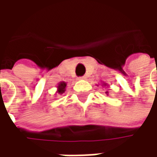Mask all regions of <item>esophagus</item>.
I'll return each instance as SVG.
<instances>
[{
    "instance_id": "obj_1",
    "label": "esophagus",
    "mask_w": 157,
    "mask_h": 157,
    "mask_svg": "<svg viewBox=\"0 0 157 157\" xmlns=\"http://www.w3.org/2000/svg\"><path fill=\"white\" fill-rule=\"evenodd\" d=\"M78 80H86V76H81V77H79Z\"/></svg>"
}]
</instances>
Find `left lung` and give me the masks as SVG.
I'll return each instance as SVG.
<instances>
[{
	"label": "left lung",
	"mask_w": 157,
	"mask_h": 157,
	"mask_svg": "<svg viewBox=\"0 0 157 157\" xmlns=\"http://www.w3.org/2000/svg\"><path fill=\"white\" fill-rule=\"evenodd\" d=\"M102 86H107V83H102ZM106 94H107V95L109 96V92H106Z\"/></svg>",
	"instance_id": "1"
}]
</instances>
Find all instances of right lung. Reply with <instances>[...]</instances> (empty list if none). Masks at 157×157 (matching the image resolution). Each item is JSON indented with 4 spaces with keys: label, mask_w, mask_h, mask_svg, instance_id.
Returning <instances> with one entry per match:
<instances>
[{
    "label": "right lung",
    "mask_w": 157,
    "mask_h": 157,
    "mask_svg": "<svg viewBox=\"0 0 157 157\" xmlns=\"http://www.w3.org/2000/svg\"><path fill=\"white\" fill-rule=\"evenodd\" d=\"M65 87H66V82H60L57 85V91H56V92L58 94H63L65 92Z\"/></svg>",
    "instance_id": "add662e5"
}]
</instances>
